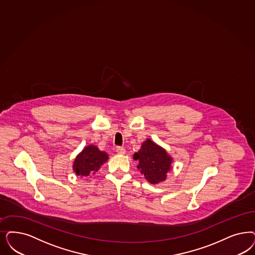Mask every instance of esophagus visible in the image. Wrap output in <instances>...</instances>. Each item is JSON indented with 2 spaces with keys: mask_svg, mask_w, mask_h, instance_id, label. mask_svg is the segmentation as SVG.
Segmentation results:
<instances>
[{
  "mask_svg": "<svg viewBox=\"0 0 255 255\" xmlns=\"http://www.w3.org/2000/svg\"><path fill=\"white\" fill-rule=\"evenodd\" d=\"M116 151L119 153V154H124L126 152V149H124L123 147H117Z\"/></svg>",
  "mask_w": 255,
  "mask_h": 255,
  "instance_id": "esophagus-1",
  "label": "esophagus"
}]
</instances>
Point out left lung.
<instances>
[{
    "label": "left lung",
    "mask_w": 255,
    "mask_h": 255,
    "mask_svg": "<svg viewBox=\"0 0 255 255\" xmlns=\"http://www.w3.org/2000/svg\"><path fill=\"white\" fill-rule=\"evenodd\" d=\"M133 159L138 161L137 168L145 179L153 185L166 180L172 163V157L167 154L166 149L150 139L142 143L138 152L133 154Z\"/></svg>",
    "instance_id": "8db88e82"
}]
</instances>
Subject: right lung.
Instances as JSON below:
<instances>
[{"label": "right lung", "instance_id": "add662e5", "mask_svg": "<svg viewBox=\"0 0 255 255\" xmlns=\"http://www.w3.org/2000/svg\"><path fill=\"white\" fill-rule=\"evenodd\" d=\"M107 160L108 154L106 151L100 150L94 145H89L76 156L72 167L77 175L88 177L98 171Z\"/></svg>", "mask_w": 255, "mask_h": 255}]
</instances>
